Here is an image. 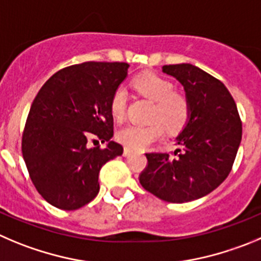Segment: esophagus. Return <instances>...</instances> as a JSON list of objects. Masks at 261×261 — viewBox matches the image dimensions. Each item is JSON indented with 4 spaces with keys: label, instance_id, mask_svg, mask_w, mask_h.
<instances>
[{
    "label": "esophagus",
    "instance_id": "34e87169",
    "mask_svg": "<svg viewBox=\"0 0 261 261\" xmlns=\"http://www.w3.org/2000/svg\"><path fill=\"white\" fill-rule=\"evenodd\" d=\"M131 152H133V149H130L128 147H125V149H123V155H125V157H127V155H130Z\"/></svg>",
    "mask_w": 261,
    "mask_h": 261
}]
</instances>
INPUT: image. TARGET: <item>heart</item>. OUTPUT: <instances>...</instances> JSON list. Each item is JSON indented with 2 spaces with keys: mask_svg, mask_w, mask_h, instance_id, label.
<instances>
[{
  "mask_svg": "<svg viewBox=\"0 0 261 261\" xmlns=\"http://www.w3.org/2000/svg\"><path fill=\"white\" fill-rule=\"evenodd\" d=\"M134 86L145 97L155 101L149 118L153 122L149 125L131 123L118 130L117 139L123 145L133 149H142L162 138L164 124L169 133H177L186 126L189 117V104L186 97L175 92V86L171 81L161 75L147 73L136 77ZM127 91L123 86L117 87L109 103L112 116L117 121L125 117Z\"/></svg>",
  "mask_w": 261,
  "mask_h": 261,
  "instance_id": "heart-1",
  "label": "heart"
}]
</instances>
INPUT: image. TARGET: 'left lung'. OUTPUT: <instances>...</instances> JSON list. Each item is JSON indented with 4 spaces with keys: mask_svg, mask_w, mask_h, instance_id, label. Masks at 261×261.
<instances>
[{
    "mask_svg": "<svg viewBox=\"0 0 261 261\" xmlns=\"http://www.w3.org/2000/svg\"><path fill=\"white\" fill-rule=\"evenodd\" d=\"M181 84L189 104L186 126L175 139L174 155L148 153L139 180L162 201L186 203L207 196L232 170L242 139L237 106L223 82L196 65H164Z\"/></svg>",
    "mask_w": 261,
    "mask_h": 261,
    "instance_id": "1",
    "label": "left lung"
}]
</instances>
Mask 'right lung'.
Here are the masks:
<instances>
[{
  "label": "right lung",
  "instance_id": "1",
  "mask_svg": "<svg viewBox=\"0 0 261 261\" xmlns=\"http://www.w3.org/2000/svg\"><path fill=\"white\" fill-rule=\"evenodd\" d=\"M127 69V63L70 65L51 75L32 103L21 152L36 189L55 207L77 210L91 202L100 169L123 153L112 140L109 103ZM92 137L107 141L106 148H90Z\"/></svg>",
  "mask_w": 261,
  "mask_h": 261
}]
</instances>
